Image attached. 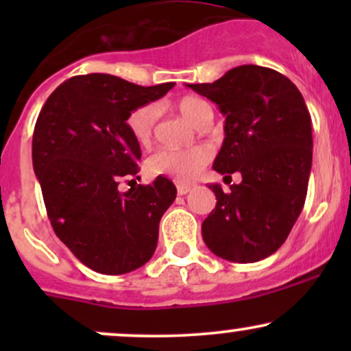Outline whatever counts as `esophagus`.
<instances>
[{
	"label": "esophagus",
	"mask_w": 351,
	"mask_h": 351,
	"mask_svg": "<svg viewBox=\"0 0 351 351\" xmlns=\"http://www.w3.org/2000/svg\"><path fill=\"white\" fill-rule=\"evenodd\" d=\"M189 189H191V186H188V184H178V186H176V191H178L180 196L186 195V193H189Z\"/></svg>",
	"instance_id": "obj_1"
}]
</instances>
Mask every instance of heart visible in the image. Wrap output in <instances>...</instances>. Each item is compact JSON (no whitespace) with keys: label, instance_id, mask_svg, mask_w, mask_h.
Wrapping results in <instances>:
<instances>
[{"label":"heart","instance_id":"heart-1","mask_svg":"<svg viewBox=\"0 0 351 351\" xmlns=\"http://www.w3.org/2000/svg\"><path fill=\"white\" fill-rule=\"evenodd\" d=\"M176 110L180 112L189 123L201 127L208 115H213L211 107L204 102L203 99L188 97L180 99L175 104ZM156 107L153 104H147L135 108L128 115L127 125L135 142L142 147H147L152 142L153 130L156 123ZM211 160V153L204 147H193L186 150H171V148H160L147 160V171L152 176H170V178L180 181V183H188V181L196 180L204 170V167Z\"/></svg>","mask_w":351,"mask_h":351}]
</instances>
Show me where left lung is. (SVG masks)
Instances as JSON below:
<instances>
[{"mask_svg":"<svg viewBox=\"0 0 351 351\" xmlns=\"http://www.w3.org/2000/svg\"><path fill=\"white\" fill-rule=\"evenodd\" d=\"M215 102L224 142L213 168L239 184L216 195L201 232L209 251L231 263H257L287 239L307 196L312 168V119L300 90L280 72L239 66L213 84H188Z\"/></svg>","mask_w":351,"mask_h":351,"instance_id":"1","label":"left lung"}]
</instances>
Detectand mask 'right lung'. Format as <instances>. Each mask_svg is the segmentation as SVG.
I'll use <instances>...</instances> for the list:
<instances>
[{"label":"right lung","instance_id":"obj_1","mask_svg":"<svg viewBox=\"0 0 351 351\" xmlns=\"http://www.w3.org/2000/svg\"><path fill=\"white\" fill-rule=\"evenodd\" d=\"M175 82L142 87L110 74L75 75L49 95L33 135V167L56 236L92 271L119 276L142 267L158 224L176 198L165 176L119 191L138 173L140 145L128 130L135 108ZM134 181V180H132Z\"/></svg>","mask_w":351,"mask_h":351}]
</instances>
